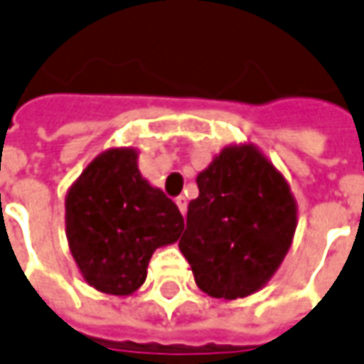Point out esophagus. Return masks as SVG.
<instances>
[{"instance_id": "obj_1", "label": "esophagus", "mask_w": 364, "mask_h": 364, "mask_svg": "<svg viewBox=\"0 0 364 364\" xmlns=\"http://www.w3.org/2000/svg\"><path fill=\"white\" fill-rule=\"evenodd\" d=\"M176 205H178L180 213L186 214V208H188V201H186V197H184V196H178V197H176Z\"/></svg>"}]
</instances>
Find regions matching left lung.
<instances>
[{"instance_id":"obj_1","label":"left lung","mask_w":364,"mask_h":364,"mask_svg":"<svg viewBox=\"0 0 364 364\" xmlns=\"http://www.w3.org/2000/svg\"><path fill=\"white\" fill-rule=\"evenodd\" d=\"M180 250L213 298L249 296L269 281L296 230V205L281 174L252 146L226 148L197 176Z\"/></svg>"}]
</instances>
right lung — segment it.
<instances>
[{
    "mask_svg": "<svg viewBox=\"0 0 364 364\" xmlns=\"http://www.w3.org/2000/svg\"><path fill=\"white\" fill-rule=\"evenodd\" d=\"M182 230L178 207L142 178L131 148L104 151L66 196L70 250L87 283L106 294L134 292L156 249Z\"/></svg>",
    "mask_w": 364,
    "mask_h": 364,
    "instance_id": "add662e5",
    "label": "right lung"
}]
</instances>
